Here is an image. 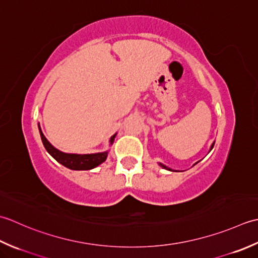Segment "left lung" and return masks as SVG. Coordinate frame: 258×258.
<instances>
[{"label": "left lung", "instance_id": "1", "mask_svg": "<svg viewBox=\"0 0 258 258\" xmlns=\"http://www.w3.org/2000/svg\"><path fill=\"white\" fill-rule=\"evenodd\" d=\"M213 147H214V144L212 145V149H213ZM160 166H161V167H164V168H165V169H168V170H170V169H169V168H168V167H166L165 165H162V164H160Z\"/></svg>", "mask_w": 258, "mask_h": 258}]
</instances>
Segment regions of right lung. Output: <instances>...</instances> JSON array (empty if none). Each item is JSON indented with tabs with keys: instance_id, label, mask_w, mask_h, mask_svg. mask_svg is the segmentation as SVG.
Segmentation results:
<instances>
[{
	"instance_id": "1",
	"label": "right lung",
	"mask_w": 258,
	"mask_h": 258,
	"mask_svg": "<svg viewBox=\"0 0 258 258\" xmlns=\"http://www.w3.org/2000/svg\"><path fill=\"white\" fill-rule=\"evenodd\" d=\"M39 130H40V135H41V139L42 143H43L44 148L46 151L53 157V158L60 162L61 165L66 166L67 168H70L72 170H89L92 169V168L99 166L100 164L107 159L108 156V151L104 152H98V154H90V155H77V154H66V152H62L60 150H57L52 146L44 135L42 134L41 128L39 125ZM115 135H113L110 139V143H113Z\"/></svg>"
}]
</instances>
